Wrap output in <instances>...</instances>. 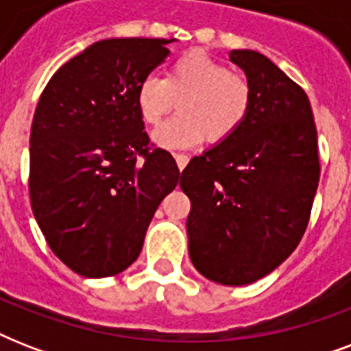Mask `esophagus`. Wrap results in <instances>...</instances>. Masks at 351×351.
Returning <instances> with one entry per match:
<instances>
[{"mask_svg":"<svg viewBox=\"0 0 351 351\" xmlns=\"http://www.w3.org/2000/svg\"><path fill=\"white\" fill-rule=\"evenodd\" d=\"M175 160H176V165H178V169H184L187 165V162H189V156L184 153H175Z\"/></svg>","mask_w":351,"mask_h":351,"instance_id":"1","label":"esophagus"}]
</instances>
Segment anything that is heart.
Listing matches in <instances>:
<instances>
[{
    "label": "heart",
    "instance_id": "obj_1",
    "mask_svg": "<svg viewBox=\"0 0 351 351\" xmlns=\"http://www.w3.org/2000/svg\"><path fill=\"white\" fill-rule=\"evenodd\" d=\"M176 101L180 114L154 132L156 143L165 149L195 147L206 138L222 143L250 118L255 87L228 63L206 52H187L171 63L164 78L151 74L136 90L138 112L147 125H158Z\"/></svg>",
    "mask_w": 351,
    "mask_h": 351
}]
</instances>
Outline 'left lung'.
I'll return each instance as SVG.
<instances>
[{"instance_id": "8db88e82", "label": "left lung", "mask_w": 351, "mask_h": 351, "mask_svg": "<svg viewBox=\"0 0 351 351\" xmlns=\"http://www.w3.org/2000/svg\"><path fill=\"white\" fill-rule=\"evenodd\" d=\"M255 87L237 134L187 164L180 187L191 200L189 256L204 277L244 286L271 273L310 222L321 164L304 89L255 51H231Z\"/></svg>"}]
</instances>
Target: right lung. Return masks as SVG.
<instances>
[{"label":"right lung","instance_id":"add662e5","mask_svg":"<svg viewBox=\"0 0 351 351\" xmlns=\"http://www.w3.org/2000/svg\"><path fill=\"white\" fill-rule=\"evenodd\" d=\"M167 43L98 41L58 69L36 107L30 206L52 253L82 277L131 266L154 211L180 180L136 107L138 85L169 56Z\"/></svg>","mask_w":351,"mask_h":351}]
</instances>
